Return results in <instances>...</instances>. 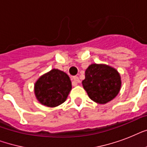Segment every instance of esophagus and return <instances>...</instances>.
Returning a JSON list of instances; mask_svg holds the SVG:
<instances>
[{"label": "esophagus", "mask_w": 147, "mask_h": 147, "mask_svg": "<svg viewBox=\"0 0 147 147\" xmlns=\"http://www.w3.org/2000/svg\"><path fill=\"white\" fill-rule=\"evenodd\" d=\"M72 81H73V82L75 83V84H77V83L80 82V79H79V78H78V76H73L72 77Z\"/></svg>", "instance_id": "obj_1"}]
</instances>
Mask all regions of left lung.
<instances>
[{
  "label": "left lung",
  "instance_id": "obj_1",
  "mask_svg": "<svg viewBox=\"0 0 147 147\" xmlns=\"http://www.w3.org/2000/svg\"><path fill=\"white\" fill-rule=\"evenodd\" d=\"M82 85L92 100L98 104H106L120 92L121 76L112 67L92 64L85 71Z\"/></svg>",
  "mask_w": 147,
  "mask_h": 147
}]
</instances>
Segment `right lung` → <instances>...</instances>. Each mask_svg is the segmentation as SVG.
Listing matches in <instances>:
<instances>
[{
    "instance_id": "add662e5",
    "label": "right lung",
    "mask_w": 147,
    "mask_h": 147,
    "mask_svg": "<svg viewBox=\"0 0 147 147\" xmlns=\"http://www.w3.org/2000/svg\"><path fill=\"white\" fill-rule=\"evenodd\" d=\"M71 89L69 76L59 69H53L36 82L34 91L37 100L47 107H56L66 100Z\"/></svg>"
}]
</instances>
